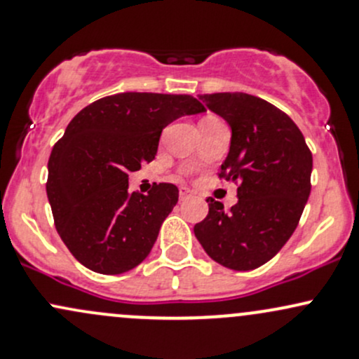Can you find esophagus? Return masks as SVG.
I'll return each mask as SVG.
<instances>
[{
  "mask_svg": "<svg viewBox=\"0 0 359 359\" xmlns=\"http://www.w3.org/2000/svg\"><path fill=\"white\" fill-rule=\"evenodd\" d=\"M188 196H191V191L188 190V188L181 187V188H180V200H187Z\"/></svg>",
  "mask_w": 359,
  "mask_h": 359,
  "instance_id": "esophagus-1",
  "label": "esophagus"
}]
</instances>
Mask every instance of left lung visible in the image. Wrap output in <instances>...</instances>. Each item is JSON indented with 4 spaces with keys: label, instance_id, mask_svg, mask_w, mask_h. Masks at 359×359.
Instances as JSON below:
<instances>
[{
    "label": "left lung",
    "instance_id": "obj_1",
    "mask_svg": "<svg viewBox=\"0 0 359 359\" xmlns=\"http://www.w3.org/2000/svg\"><path fill=\"white\" fill-rule=\"evenodd\" d=\"M198 99L231 128L219 176L238 183V203L226 212L210 200L195 236L217 264L253 271L276 257L298 226L311 190V152L294 121L264 99L243 92Z\"/></svg>",
    "mask_w": 359,
    "mask_h": 359
}]
</instances>
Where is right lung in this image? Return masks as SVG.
I'll use <instances>...</instances> for the list:
<instances>
[{"instance_id":"right-lung-1","label":"right lung","mask_w":359,"mask_h":359,"mask_svg":"<svg viewBox=\"0 0 359 359\" xmlns=\"http://www.w3.org/2000/svg\"><path fill=\"white\" fill-rule=\"evenodd\" d=\"M200 113L191 95L125 92L72 119L53 147L46 191L57 234L80 264L114 276L145 260L180 191L159 183L130 194L128 172L156 157L169 123Z\"/></svg>"}]
</instances>
